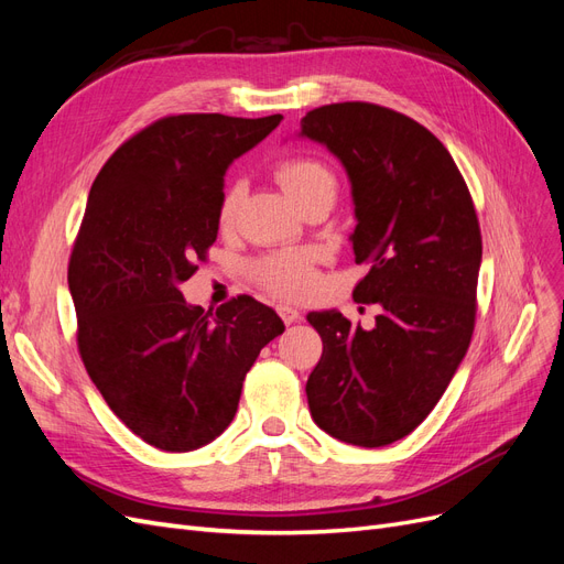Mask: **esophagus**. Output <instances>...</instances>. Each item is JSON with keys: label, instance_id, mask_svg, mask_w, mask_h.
I'll use <instances>...</instances> for the list:
<instances>
[{"label": "esophagus", "instance_id": "1", "mask_svg": "<svg viewBox=\"0 0 564 564\" xmlns=\"http://www.w3.org/2000/svg\"><path fill=\"white\" fill-rule=\"evenodd\" d=\"M278 313L284 319V324H294V322L301 319V313L294 308V305H289V303H280L278 305Z\"/></svg>", "mask_w": 564, "mask_h": 564}]
</instances>
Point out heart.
Instances as JSON below:
<instances>
[{"instance_id": "obj_1", "label": "heart", "mask_w": 564, "mask_h": 564, "mask_svg": "<svg viewBox=\"0 0 564 564\" xmlns=\"http://www.w3.org/2000/svg\"><path fill=\"white\" fill-rule=\"evenodd\" d=\"M275 178L284 187L289 199L299 204V209L319 197L336 199L338 181L334 169L315 155L282 158L275 164ZM240 197L242 183L232 181L218 204L220 226L232 224L237 207H240ZM251 278L272 294L301 299L308 294L315 284V259L308 251L272 253L251 265Z\"/></svg>"}]
</instances>
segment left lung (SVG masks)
<instances>
[{"label":"left lung","mask_w":564,"mask_h":564,"mask_svg":"<svg viewBox=\"0 0 564 564\" xmlns=\"http://www.w3.org/2000/svg\"><path fill=\"white\" fill-rule=\"evenodd\" d=\"M301 135L346 166L357 226V303H379L377 327L311 313L322 357L305 383L324 433L357 447L402 440L433 412L470 346L482 235L449 150L412 117L348 100L311 110Z\"/></svg>","instance_id":"8db88e82"}]
</instances>
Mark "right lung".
Instances as JSON below:
<instances>
[{"mask_svg": "<svg viewBox=\"0 0 564 564\" xmlns=\"http://www.w3.org/2000/svg\"><path fill=\"white\" fill-rule=\"evenodd\" d=\"M280 122L169 115L119 145L91 185L67 263L77 348L115 416L158 449L224 433L247 371L284 332L247 294L212 315L178 292L216 242L228 164Z\"/></svg>", "mask_w": 564, "mask_h": 564, "instance_id": "obj_1", "label": "right lung"}]
</instances>
